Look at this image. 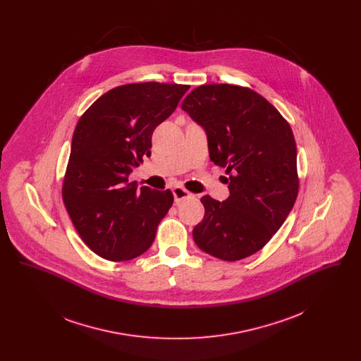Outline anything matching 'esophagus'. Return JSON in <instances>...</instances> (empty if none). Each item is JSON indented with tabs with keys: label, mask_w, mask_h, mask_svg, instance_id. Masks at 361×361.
Listing matches in <instances>:
<instances>
[{
	"label": "esophagus",
	"mask_w": 361,
	"mask_h": 361,
	"mask_svg": "<svg viewBox=\"0 0 361 361\" xmlns=\"http://www.w3.org/2000/svg\"><path fill=\"white\" fill-rule=\"evenodd\" d=\"M172 190L173 196H174V202H176V203H180V202H183V200H188V199L193 197V195H192L190 192H188L187 189L183 188V187H174Z\"/></svg>",
	"instance_id": "1"
}]
</instances>
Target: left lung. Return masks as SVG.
<instances>
[{"label":"left lung","mask_w":361,"mask_h":361,"mask_svg":"<svg viewBox=\"0 0 361 361\" xmlns=\"http://www.w3.org/2000/svg\"><path fill=\"white\" fill-rule=\"evenodd\" d=\"M181 108L204 128L211 161L228 174L224 202L200 199L206 212L193 240L224 261L249 257L274 237L298 196L291 127L272 104L242 86H199Z\"/></svg>","instance_id":"8db88e82"}]
</instances>
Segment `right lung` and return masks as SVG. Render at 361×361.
I'll return each instance as SVG.
<instances>
[{
  "label": "right lung",
  "instance_id": "add662e5",
  "mask_svg": "<svg viewBox=\"0 0 361 361\" xmlns=\"http://www.w3.org/2000/svg\"><path fill=\"white\" fill-rule=\"evenodd\" d=\"M188 89L159 82L118 86L77 123L62 197L77 233L100 257L127 261L152 246L172 207V192L137 190L128 176L150 154L155 127L172 115Z\"/></svg>",
  "mask_w": 361,
  "mask_h": 361
}]
</instances>
